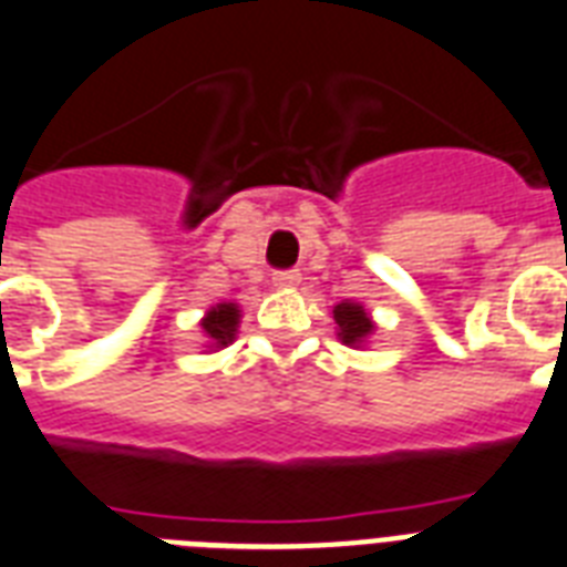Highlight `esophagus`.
I'll return each mask as SVG.
<instances>
[{"instance_id": "1", "label": "esophagus", "mask_w": 567, "mask_h": 567, "mask_svg": "<svg viewBox=\"0 0 567 567\" xmlns=\"http://www.w3.org/2000/svg\"><path fill=\"white\" fill-rule=\"evenodd\" d=\"M297 282H300V274H297V270H276L274 274L276 288H293Z\"/></svg>"}]
</instances>
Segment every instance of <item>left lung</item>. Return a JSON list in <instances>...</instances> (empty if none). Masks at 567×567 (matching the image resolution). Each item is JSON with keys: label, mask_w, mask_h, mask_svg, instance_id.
Wrapping results in <instances>:
<instances>
[{"label": "left lung", "mask_w": 567, "mask_h": 567, "mask_svg": "<svg viewBox=\"0 0 567 567\" xmlns=\"http://www.w3.org/2000/svg\"><path fill=\"white\" fill-rule=\"evenodd\" d=\"M338 323V338L344 341V344H362L364 338L373 332V323L368 318V311L359 306V302H341L332 309Z\"/></svg>", "instance_id": "left-lung-1"}]
</instances>
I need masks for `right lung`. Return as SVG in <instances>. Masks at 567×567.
I'll use <instances>...</instances> for the list:
<instances>
[{
	"mask_svg": "<svg viewBox=\"0 0 567 567\" xmlns=\"http://www.w3.org/2000/svg\"><path fill=\"white\" fill-rule=\"evenodd\" d=\"M238 306L235 302H220V306H214L203 320V332L208 336L214 347H226L238 332Z\"/></svg>",
	"mask_w": 567,
	"mask_h": 567,
	"instance_id": "1",
	"label": "right lung"
}]
</instances>
